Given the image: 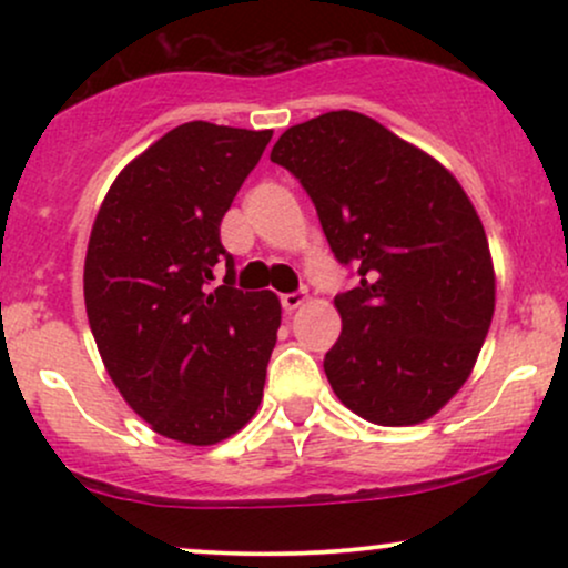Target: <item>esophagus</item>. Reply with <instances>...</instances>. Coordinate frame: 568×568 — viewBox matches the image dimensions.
I'll use <instances>...</instances> for the list:
<instances>
[{"mask_svg": "<svg viewBox=\"0 0 568 568\" xmlns=\"http://www.w3.org/2000/svg\"><path fill=\"white\" fill-rule=\"evenodd\" d=\"M306 293L304 291H293V293H283V296H280V304H283V310L285 312H293V310H298V306L302 304H306Z\"/></svg>", "mask_w": 568, "mask_h": 568, "instance_id": "esophagus-1", "label": "esophagus"}]
</instances>
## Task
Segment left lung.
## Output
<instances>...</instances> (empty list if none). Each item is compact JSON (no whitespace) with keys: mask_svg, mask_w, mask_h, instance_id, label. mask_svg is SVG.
Returning a JSON list of instances; mask_svg holds the SVG:
<instances>
[{"mask_svg":"<svg viewBox=\"0 0 568 568\" xmlns=\"http://www.w3.org/2000/svg\"><path fill=\"white\" fill-rule=\"evenodd\" d=\"M310 194L357 285L334 298L325 352L338 400L384 427L419 425L467 382L494 315V266L470 197L440 162L357 112L293 125L270 154Z\"/></svg>","mask_w":568,"mask_h":568,"instance_id":"obj_1","label":"left lung"}]
</instances>
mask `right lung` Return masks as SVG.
<instances>
[{
	"label": "right lung",
	"mask_w": 568,
	"mask_h": 568,
	"mask_svg": "<svg viewBox=\"0 0 568 568\" xmlns=\"http://www.w3.org/2000/svg\"><path fill=\"white\" fill-rule=\"evenodd\" d=\"M272 130L186 122L116 175L84 258V306L109 376L154 433L211 446L256 414L277 342L272 291L234 288L219 226ZM227 262L225 285L210 288Z\"/></svg>",
	"instance_id": "obj_1"
}]
</instances>
